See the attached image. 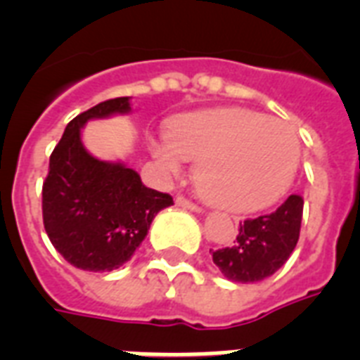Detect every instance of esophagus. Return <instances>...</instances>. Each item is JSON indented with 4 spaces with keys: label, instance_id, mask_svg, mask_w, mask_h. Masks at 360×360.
Instances as JSON below:
<instances>
[{
    "label": "esophagus",
    "instance_id": "1",
    "mask_svg": "<svg viewBox=\"0 0 360 360\" xmlns=\"http://www.w3.org/2000/svg\"><path fill=\"white\" fill-rule=\"evenodd\" d=\"M176 204L180 207H184V210H191V212H197V213L202 212L200 206H197L195 202H191V200H189V198H186V197H178L176 198Z\"/></svg>",
    "mask_w": 360,
    "mask_h": 360
}]
</instances>
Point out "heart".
<instances>
[{
    "mask_svg": "<svg viewBox=\"0 0 360 360\" xmlns=\"http://www.w3.org/2000/svg\"><path fill=\"white\" fill-rule=\"evenodd\" d=\"M150 153L169 173L198 160L195 182L210 204L230 212L270 206L292 184L298 138L283 121L246 108H213L173 121Z\"/></svg>",
    "mask_w": 360,
    "mask_h": 360,
    "instance_id": "heart-1",
    "label": "heart"
}]
</instances>
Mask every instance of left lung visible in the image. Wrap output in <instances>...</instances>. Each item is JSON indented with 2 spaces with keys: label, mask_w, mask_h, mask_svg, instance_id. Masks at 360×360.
Listing matches in <instances>:
<instances>
[{
  "label": "left lung",
  "mask_w": 360,
  "mask_h": 360,
  "mask_svg": "<svg viewBox=\"0 0 360 360\" xmlns=\"http://www.w3.org/2000/svg\"><path fill=\"white\" fill-rule=\"evenodd\" d=\"M304 198L290 195L276 212L239 224L233 246L212 250L213 263L236 283H255L280 270L296 248Z\"/></svg>",
  "instance_id": "left-lung-1"
}]
</instances>
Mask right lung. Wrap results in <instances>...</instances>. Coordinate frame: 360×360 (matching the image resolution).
Returning <instances> with one entry per match:
<instances>
[{
  "instance_id": "obj_1",
  "label": "right lung",
  "mask_w": 360,
  "mask_h": 360,
  "mask_svg": "<svg viewBox=\"0 0 360 360\" xmlns=\"http://www.w3.org/2000/svg\"><path fill=\"white\" fill-rule=\"evenodd\" d=\"M129 112V97L86 110L68 123L49 158L41 187L44 228L56 252L80 270L120 269L143 243L154 217L173 206L171 195L143 186L134 169L95 158L82 143L80 129L88 121Z\"/></svg>"
}]
</instances>
